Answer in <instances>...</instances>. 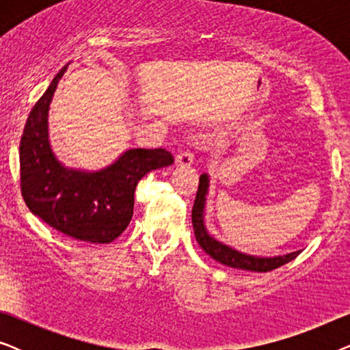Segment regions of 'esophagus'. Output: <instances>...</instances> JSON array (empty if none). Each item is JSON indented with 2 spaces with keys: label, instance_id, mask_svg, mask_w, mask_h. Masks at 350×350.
<instances>
[{
  "label": "esophagus",
  "instance_id": "obj_1",
  "mask_svg": "<svg viewBox=\"0 0 350 350\" xmlns=\"http://www.w3.org/2000/svg\"><path fill=\"white\" fill-rule=\"evenodd\" d=\"M194 162V154L191 150H183L176 154V164L178 165H191Z\"/></svg>",
  "mask_w": 350,
  "mask_h": 350
}]
</instances>
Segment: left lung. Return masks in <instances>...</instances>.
Segmentation results:
<instances>
[{
    "instance_id": "left-lung-1",
    "label": "left lung",
    "mask_w": 350,
    "mask_h": 350,
    "mask_svg": "<svg viewBox=\"0 0 350 350\" xmlns=\"http://www.w3.org/2000/svg\"><path fill=\"white\" fill-rule=\"evenodd\" d=\"M208 188V176L200 175L198 193H196L194 205H193V228H194V236L196 241L202 250L213 258L215 261L221 262L224 266L236 267V269L243 271H255V272H269L274 271L277 267L286 265L291 260H295L301 252H293L284 256H274V258H260V256H252L241 253L237 250H232L231 247L223 245L221 242L215 241L213 237L208 236V232L205 231L204 226V205H205V194H207Z\"/></svg>"
}]
</instances>
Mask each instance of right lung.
Here are the masks:
<instances>
[{
	"label": "right lung",
	"instance_id": "obj_1",
	"mask_svg": "<svg viewBox=\"0 0 350 350\" xmlns=\"http://www.w3.org/2000/svg\"><path fill=\"white\" fill-rule=\"evenodd\" d=\"M62 68L28 114L21 138V191L27 207L51 228L90 243H109L121 236L133 215V194L151 170L174 164L172 152L133 148L107 169H65L47 142V111Z\"/></svg>",
	"mask_w": 350,
	"mask_h": 350
}]
</instances>
